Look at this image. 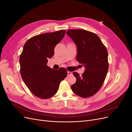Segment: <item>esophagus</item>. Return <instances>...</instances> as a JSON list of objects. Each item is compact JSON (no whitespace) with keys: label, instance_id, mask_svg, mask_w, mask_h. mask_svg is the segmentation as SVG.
Listing matches in <instances>:
<instances>
[{"label":"esophagus","instance_id":"esophagus-1","mask_svg":"<svg viewBox=\"0 0 132 132\" xmlns=\"http://www.w3.org/2000/svg\"><path fill=\"white\" fill-rule=\"evenodd\" d=\"M68 76H70V75H72V73H71V72H70V71H68Z\"/></svg>","mask_w":132,"mask_h":132}]
</instances>
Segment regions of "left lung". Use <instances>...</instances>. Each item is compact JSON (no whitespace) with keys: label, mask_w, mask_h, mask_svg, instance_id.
I'll return each mask as SVG.
<instances>
[{"label":"left lung","mask_w":132,"mask_h":132,"mask_svg":"<svg viewBox=\"0 0 132 132\" xmlns=\"http://www.w3.org/2000/svg\"><path fill=\"white\" fill-rule=\"evenodd\" d=\"M67 35L77 47V61L85 68L81 75L74 72L77 80L71 86L73 93L86 98L100 89L109 70L108 52L98 36L85 30H69Z\"/></svg>","instance_id":"1"}]
</instances>
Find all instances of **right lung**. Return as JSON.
<instances>
[{
    "label": "right lung",
    "instance_id": "add662e5",
    "mask_svg": "<svg viewBox=\"0 0 132 132\" xmlns=\"http://www.w3.org/2000/svg\"><path fill=\"white\" fill-rule=\"evenodd\" d=\"M65 34V30L42 34L30 38L23 46L19 59L20 74L27 87L39 98L53 96L67 77L64 68L54 70L47 65L48 59L54 55L55 46Z\"/></svg>",
    "mask_w": 132,
    "mask_h": 132
}]
</instances>
